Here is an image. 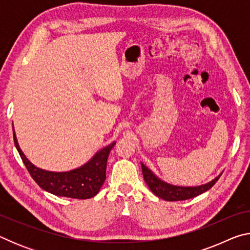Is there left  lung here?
Returning <instances> with one entry per match:
<instances>
[{
  "instance_id": "1",
  "label": "left lung",
  "mask_w": 250,
  "mask_h": 250,
  "mask_svg": "<svg viewBox=\"0 0 250 250\" xmlns=\"http://www.w3.org/2000/svg\"><path fill=\"white\" fill-rule=\"evenodd\" d=\"M142 167V173L143 179H145L146 183L149 186L152 193H154L156 196L162 198L164 201H184L188 200V198H193L197 195H201L213 186L218 181L222 174L215 177L213 181L208 182V183L203 184L200 186H176L168 184L167 182L160 180L150 168H147L145 164L141 163Z\"/></svg>"
}]
</instances>
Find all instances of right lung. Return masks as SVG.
Returning <instances> with one entry per match:
<instances>
[{
	"label": "right lung",
	"instance_id": "add662e5",
	"mask_svg": "<svg viewBox=\"0 0 250 250\" xmlns=\"http://www.w3.org/2000/svg\"><path fill=\"white\" fill-rule=\"evenodd\" d=\"M16 149L33 180L42 188L57 196L87 200L97 195L105 180V167L110 151L116 142L97 152L83 167L67 172H50L36 167L21 150L13 129Z\"/></svg>",
	"mask_w": 250,
	"mask_h": 250
}]
</instances>
